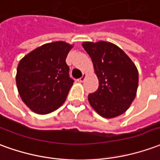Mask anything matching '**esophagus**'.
I'll list each match as a JSON object with an SVG mask.
<instances>
[{
    "label": "esophagus",
    "instance_id": "esophagus-1",
    "mask_svg": "<svg viewBox=\"0 0 160 160\" xmlns=\"http://www.w3.org/2000/svg\"><path fill=\"white\" fill-rule=\"evenodd\" d=\"M86 78H87V74H86V73H84L83 76L81 77V78H80V79L78 80V81H79V82H83Z\"/></svg>",
    "mask_w": 160,
    "mask_h": 160
}]
</instances>
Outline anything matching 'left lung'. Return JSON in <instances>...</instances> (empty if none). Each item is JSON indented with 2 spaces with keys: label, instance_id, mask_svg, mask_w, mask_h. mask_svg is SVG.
Masks as SVG:
<instances>
[{
  "label": "left lung",
  "instance_id": "8db88e82",
  "mask_svg": "<svg viewBox=\"0 0 160 160\" xmlns=\"http://www.w3.org/2000/svg\"><path fill=\"white\" fill-rule=\"evenodd\" d=\"M82 47L91 57L99 88L88 95L94 111L106 119H112L127 111L137 93L138 72L122 49L113 43L85 41Z\"/></svg>",
  "mask_w": 160,
  "mask_h": 160
}]
</instances>
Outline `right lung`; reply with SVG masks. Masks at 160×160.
<instances>
[{"mask_svg":"<svg viewBox=\"0 0 160 160\" xmlns=\"http://www.w3.org/2000/svg\"><path fill=\"white\" fill-rule=\"evenodd\" d=\"M73 44L54 41L39 47L22 58L17 67L16 86L26 106L48 114L62 106L73 80L66 58Z\"/></svg>","mask_w":160,"mask_h":160,"instance_id":"obj_1","label":"right lung"}]
</instances>
